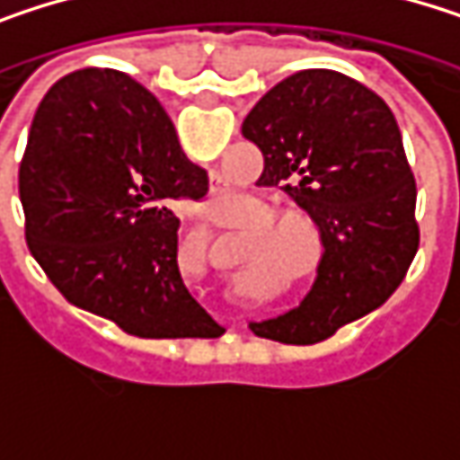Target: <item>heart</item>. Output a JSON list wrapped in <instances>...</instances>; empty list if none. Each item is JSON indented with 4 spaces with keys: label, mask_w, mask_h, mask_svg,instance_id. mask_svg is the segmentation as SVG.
Here are the masks:
<instances>
[{
    "label": "heart",
    "mask_w": 460,
    "mask_h": 460,
    "mask_svg": "<svg viewBox=\"0 0 460 460\" xmlns=\"http://www.w3.org/2000/svg\"><path fill=\"white\" fill-rule=\"evenodd\" d=\"M263 208V202H258ZM304 223L313 239H308L305 230L300 226ZM258 226L266 229L261 234L263 250L271 258V263L285 271L293 274L296 269H301L309 258H312V242H314V277L322 271V255H324V239H322V229L317 226V221L312 218V213H306L304 208H266L258 216Z\"/></svg>",
    "instance_id": "b5f03b06"
}]
</instances>
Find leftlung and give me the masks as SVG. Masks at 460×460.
I'll use <instances>...</instances> for the list:
<instances>
[{"instance_id":"8db88e82","label":"left lung","mask_w":460,"mask_h":460,"mask_svg":"<svg viewBox=\"0 0 460 460\" xmlns=\"http://www.w3.org/2000/svg\"><path fill=\"white\" fill-rule=\"evenodd\" d=\"M263 154L258 186H279L317 221L324 261L301 306L250 322L261 338L320 343L386 304L418 250L415 178L392 109L357 79L306 68L244 117Z\"/></svg>"}]
</instances>
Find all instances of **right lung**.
<instances>
[{
	"label": "right lung",
	"instance_id": "right-lung-1",
	"mask_svg": "<svg viewBox=\"0 0 460 460\" xmlns=\"http://www.w3.org/2000/svg\"><path fill=\"white\" fill-rule=\"evenodd\" d=\"M26 242L63 298L138 338H218L178 269L172 199H202L159 101L114 68H82L42 98L21 159Z\"/></svg>",
	"mask_w": 460,
	"mask_h": 460
}]
</instances>
